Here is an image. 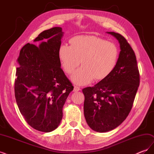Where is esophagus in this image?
<instances>
[{
	"label": "esophagus",
	"mask_w": 154,
	"mask_h": 154,
	"mask_svg": "<svg viewBox=\"0 0 154 154\" xmlns=\"http://www.w3.org/2000/svg\"><path fill=\"white\" fill-rule=\"evenodd\" d=\"M80 91V87H78V86H74V90H73L74 92H77V91Z\"/></svg>",
	"instance_id": "obj_1"
}]
</instances>
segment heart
I'll list each match as a JSON object with an SVG mask.
<instances>
[{"mask_svg":"<svg viewBox=\"0 0 154 154\" xmlns=\"http://www.w3.org/2000/svg\"><path fill=\"white\" fill-rule=\"evenodd\" d=\"M71 46L63 45L58 51L61 66L71 74L79 65L82 66L71 76L74 83L85 85L109 76L117 63L119 51L114 43L95 36H77L70 40Z\"/></svg>","mask_w":154,"mask_h":154,"instance_id":"1","label":"heart"}]
</instances>
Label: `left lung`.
<instances>
[{"label":"left lung","mask_w":154,"mask_h":154,"mask_svg":"<svg viewBox=\"0 0 154 154\" xmlns=\"http://www.w3.org/2000/svg\"><path fill=\"white\" fill-rule=\"evenodd\" d=\"M106 32L119 43L121 51L117 63L109 76L94 87L82 90L86 122L97 132L110 131L127 118L140 82L136 54L127 40L119 33Z\"/></svg>","instance_id":"8db88e82"}]
</instances>
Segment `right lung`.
<instances>
[{
    "label": "right lung",
    "mask_w": 154,
    "mask_h": 154,
    "mask_svg": "<svg viewBox=\"0 0 154 154\" xmlns=\"http://www.w3.org/2000/svg\"><path fill=\"white\" fill-rule=\"evenodd\" d=\"M63 34L60 27L44 31L34 40L37 46L26 44L17 59V103L26 122L40 132H50L58 127L63 106L74 88L60 67Z\"/></svg>",
    "instance_id": "1"
}]
</instances>
